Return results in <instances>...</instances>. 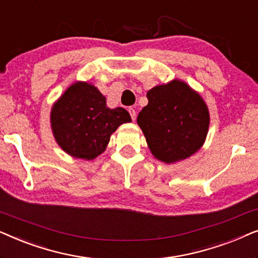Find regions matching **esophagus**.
Segmentation results:
<instances>
[{"label": "esophagus", "instance_id": "obj_1", "mask_svg": "<svg viewBox=\"0 0 258 258\" xmlns=\"http://www.w3.org/2000/svg\"><path fill=\"white\" fill-rule=\"evenodd\" d=\"M128 110H129L130 116H132L133 121H135V118H136V111H135V109H134V108H129Z\"/></svg>", "mask_w": 258, "mask_h": 258}]
</instances>
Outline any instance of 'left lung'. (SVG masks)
<instances>
[{
	"label": "left lung",
	"mask_w": 258,
	"mask_h": 258,
	"mask_svg": "<svg viewBox=\"0 0 258 258\" xmlns=\"http://www.w3.org/2000/svg\"><path fill=\"white\" fill-rule=\"evenodd\" d=\"M147 97L137 123L154 156L174 163L195 154L209 128V111L202 97L178 80L153 88Z\"/></svg>",
	"instance_id": "1"
}]
</instances>
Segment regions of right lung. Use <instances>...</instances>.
<instances>
[{
  "mask_svg": "<svg viewBox=\"0 0 258 258\" xmlns=\"http://www.w3.org/2000/svg\"><path fill=\"white\" fill-rule=\"evenodd\" d=\"M50 121L55 140L67 154L93 160L105 150L117 126L132 117L123 108L109 109L97 88L77 82L54 104Z\"/></svg>",
  "mask_w": 258,
  "mask_h": 258,
  "instance_id": "right-lung-1",
  "label": "right lung"
}]
</instances>
